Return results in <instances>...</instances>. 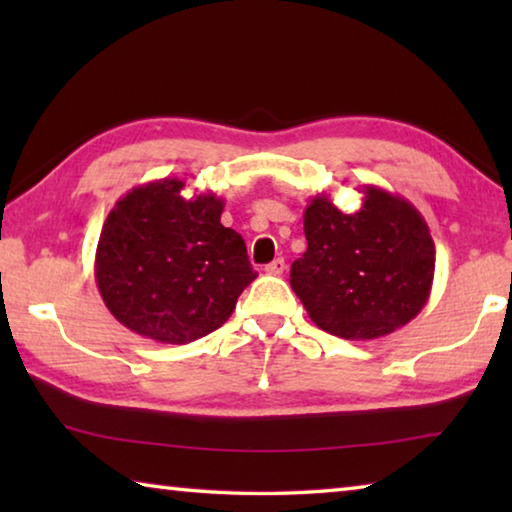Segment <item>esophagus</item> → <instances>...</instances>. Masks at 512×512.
I'll return each instance as SVG.
<instances>
[{"label": "esophagus", "mask_w": 512, "mask_h": 512, "mask_svg": "<svg viewBox=\"0 0 512 512\" xmlns=\"http://www.w3.org/2000/svg\"><path fill=\"white\" fill-rule=\"evenodd\" d=\"M284 268H287V264H284V259L277 257V259H273L271 264H266L264 271H266L268 275H282Z\"/></svg>", "instance_id": "obj_1"}]
</instances>
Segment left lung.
<instances>
[{
    "label": "left lung",
    "mask_w": 512,
    "mask_h": 512,
    "mask_svg": "<svg viewBox=\"0 0 512 512\" xmlns=\"http://www.w3.org/2000/svg\"><path fill=\"white\" fill-rule=\"evenodd\" d=\"M345 214L327 194L305 207L307 250L291 266V289L325 332L372 341L400 329L427 305L436 246L406 198L366 185Z\"/></svg>",
    "instance_id": "8db88e82"
}]
</instances>
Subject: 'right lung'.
Masks as SVG:
<instances>
[{
    "instance_id": "right-lung-1",
    "label": "right lung",
    "mask_w": 512,
    "mask_h": 512,
    "mask_svg": "<svg viewBox=\"0 0 512 512\" xmlns=\"http://www.w3.org/2000/svg\"><path fill=\"white\" fill-rule=\"evenodd\" d=\"M160 178L121 196L101 228L94 280L112 316L155 343L219 329L257 273L241 235L221 223L223 198L183 196Z\"/></svg>"
}]
</instances>
